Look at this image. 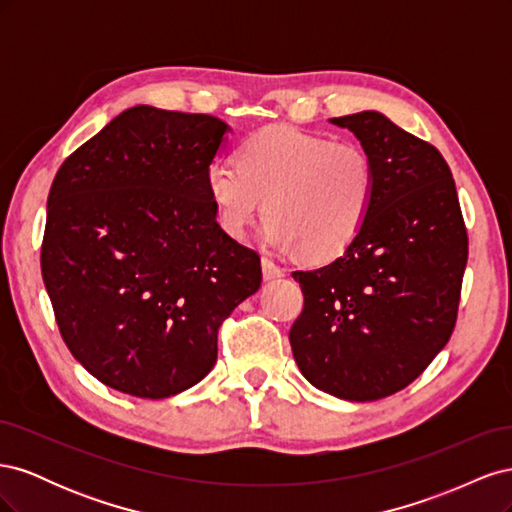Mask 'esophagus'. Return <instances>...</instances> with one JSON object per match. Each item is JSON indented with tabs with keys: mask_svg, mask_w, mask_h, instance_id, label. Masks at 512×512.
Returning <instances> with one entry per match:
<instances>
[{
	"mask_svg": "<svg viewBox=\"0 0 512 512\" xmlns=\"http://www.w3.org/2000/svg\"><path fill=\"white\" fill-rule=\"evenodd\" d=\"M262 275H265V280H277V277L286 275V269L271 258H262Z\"/></svg>",
	"mask_w": 512,
	"mask_h": 512,
	"instance_id": "34e87169",
	"label": "esophagus"
}]
</instances>
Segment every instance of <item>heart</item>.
Listing matches in <instances>:
<instances>
[{
    "instance_id": "obj_1",
    "label": "heart",
    "mask_w": 512,
    "mask_h": 512,
    "mask_svg": "<svg viewBox=\"0 0 512 512\" xmlns=\"http://www.w3.org/2000/svg\"><path fill=\"white\" fill-rule=\"evenodd\" d=\"M207 188L230 237L243 239L265 213L273 245L299 247L303 258L322 262L361 235L376 203L378 173L359 143L271 126L241 145L239 164L211 162Z\"/></svg>"
}]
</instances>
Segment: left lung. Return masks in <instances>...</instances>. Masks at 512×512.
Wrapping results in <instances>:
<instances>
[{
    "instance_id": "1",
    "label": "left lung",
    "mask_w": 512,
    "mask_h": 512,
    "mask_svg": "<svg viewBox=\"0 0 512 512\" xmlns=\"http://www.w3.org/2000/svg\"><path fill=\"white\" fill-rule=\"evenodd\" d=\"M331 121L374 160L376 203L342 256L292 273L305 301L290 346L316 389L374 401L406 389L451 339L468 230L436 147L376 111Z\"/></svg>"
}]
</instances>
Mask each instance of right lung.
<instances>
[{
	"label": "right lung",
	"mask_w": 512,
	"mask_h": 512,
	"mask_svg": "<svg viewBox=\"0 0 512 512\" xmlns=\"http://www.w3.org/2000/svg\"><path fill=\"white\" fill-rule=\"evenodd\" d=\"M228 126L147 104L59 166L40 252L61 337L115 391L164 399L218 361V329L262 282L215 222L207 168Z\"/></svg>",
	"instance_id": "right-lung-1"
}]
</instances>
